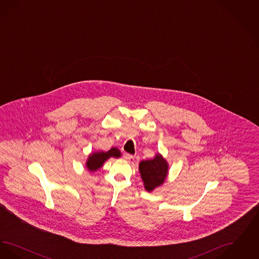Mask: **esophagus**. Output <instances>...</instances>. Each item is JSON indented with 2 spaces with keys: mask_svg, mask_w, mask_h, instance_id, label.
I'll use <instances>...</instances> for the list:
<instances>
[{
  "mask_svg": "<svg viewBox=\"0 0 259 259\" xmlns=\"http://www.w3.org/2000/svg\"><path fill=\"white\" fill-rule=\"evenodd\" d=\"M123 157L124 159L127 161H131L134 159V156L131 155V154H129V153H127V152H124Z\"/></svg>",
  "mask_w": 259,
  "mask_h": 259,
  "instance_id": "esophagus-1",
  "label": "esophagus"
}]
</instances>
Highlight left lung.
<instances>
[{"mask_svg": "<svg viewBox=\"0 0 259 259\" xmlns=\"http://www.w3.org/2000/svg\"><path fill=\"white\" fill-rule=\"evenodd\" d=\"M139 172L145 189L152 192L165 183L169 175V163L162 154L156 153L152 159L139 163Z\"/></svg>", "mask_w": 259, "mask_h": 259, "instance_id": "8db88e82", "label": "left lung"}]
</instances>
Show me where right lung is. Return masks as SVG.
<instances>
[{"label": "right lung", "mask_w": 259, "mask_h": 259, "mask_svg": "<svg viewBox=\"0 0 259 259\" xmlns=\"http://www.w3.org/2000/svg\"><path fill=\"white\" fill-rule=\"evenodd\" d=\"M111 157L113 158H119L121 157V152L117 148H111L108 151H93L91 152L87 161H85V167L89 172H94L98 171L99 169L104 165V163Z\"/></svg>", "instance_id": "obj_1"}]
</instances>
